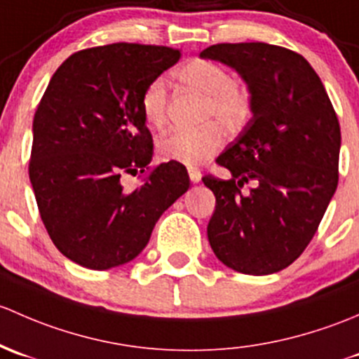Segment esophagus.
I'll use <instances>...</instances> for the list:
<instances>
[{
    "label": "esophagus",
    "mask_w": 359,
    "mask_h": 359,
    "mask_svg": "<svg viewBox=\"0 0 359 359\" xmlns=\"http://www.w3.org/2000/svg\"><path fill=\"white\" fill-rule=\"evenodd\" d=\"M188 176H190L191 183H198L202 180V172L197 168H188Z\"/></svg>",
    "instance_id": "esophagus-1"
}]
</instances>
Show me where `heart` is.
Wrapping results in <instances>:
<instances>
[{
	"label": "heart",
	"instance_id": "heart-1",
	"mask_svg": "<svg viewBox=\"0 0 359 359\" xmlns=\"http://www.w3.org/2000/svg\"><path fill=\"white\" fill-rule=\"evenodd\" d=\"M176 77L187 86L207 97L205 121L221 119L224 124H242L250 110V93L240 81L231 79L226 67L207 58H195L176 69ZM142 112L154 128L165 123L168 86L164 77H157L142 93ZM224 143V129L219 123H209L198 129H172L157 142V154L162 161L198 165L212 157Z\"/></svg>",
	"mask_w": 359,
	"mask_h": 359
}]
</instances>
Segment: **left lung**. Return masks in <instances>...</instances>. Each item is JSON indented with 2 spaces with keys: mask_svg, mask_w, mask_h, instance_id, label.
Segmentation results:
<instances>
[{
  "mask_svg": "<svg viewBox=\"0 0 359 359\" xmlns=\"http://www.w3.org/2000/svg\"><path fill=\"white\" fill-rule=\"evenodd\" d=\"M202 58L235 69L252 117L217 157L230 180L202 178L216 197L207 224L214 254L245 275L292 264L311 242L339 183L341 126L302 55L268 43H221ZM249 180L257 187L243 194Z\"/></svg>",
  "mask_w": 359,
  "mask_h": 359,
  "instance_id": "obj_1",
  "label": "left lung"
}]
</instances>
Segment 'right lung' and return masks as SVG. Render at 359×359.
I'll return each mask as SVG.
<instances>
[{
  "mask_svg": "<svg viewBox=\"0 0 359 359\" xmlns=\"http://www.w3.org/2000/svg\"><path fill=\"white\" fill-rule=\"evenodd\" d=\"M180 50L114 43L70 55L44 91L32 123L29 178L55 247L90 269L135 259L158 217L190 188L187 168L150 169L154 142L142 112L149 83ZM145 172L126 191L124 174Z\"/></svg>",
  "mask_w": 359,
  "mask_h": 359,
  "instance_id": "1",
  "label": "right lung"
}]
</instances>
